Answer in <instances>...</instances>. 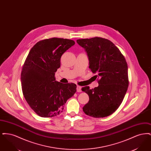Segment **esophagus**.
Segmentation results:
<instances>
[{
    "instance_id": "obj_1",
    "label": "esophagus",
    "mask_w": 151,
    "mask_h": 151,
    "mask_svg": "<svg viewBox=\"0 0 151 151\" xmlns=\"http://www.w3.org/2000/svg\"><path fill=\"white\" fill-rule=\"evenodd\" d=\"M76 90H77V92H81V86H78L77 88H76Z\"/></svg>"
}]
</instances>
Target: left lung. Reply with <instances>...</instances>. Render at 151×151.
I'll return each instance as SVG.
<instances>
[{"mask_svg":"<svg viewBox=\"0 0 151 151\" xmlns=\"http://www.w3.org/2000/svg\"><path fill=\"white\" fill-rule=\"evenodd\" d=\"M83 47L89 59V68L99 78V86L81 90L89 100L83 108L86 114L104 118L113 114L122 103L129 86L128 66L115 45L107 39L94 37L76 41Z\"/></svg>","mask_w":151,"mask_h":151,"instance_id":"obj_1","label":"left lung"}]
</instances>
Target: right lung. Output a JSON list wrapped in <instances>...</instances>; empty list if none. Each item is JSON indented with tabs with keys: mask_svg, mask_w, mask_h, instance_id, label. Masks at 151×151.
I'll list each match as a JSON object with an SVG mask.
<instances>
[{
	"mask_svg": "<svg viewBox=\"0 0 151 151\" xmlns=\"http://www.w3.org/2000/svg\"><path fill=\"white\" fill-rule=\"evenodd\" d=\"M75 43L52 38L38 42L29 51L21 73L22 90L30 107L40 116L58 115L76 92L74 83H61L55 78L62 55Z\"/></svg>",
	"mask_w": 151,
	"mask_h": 151,
	"instance_id": "right-lung-1",
	"label": "right lung"
}]
</instances>
